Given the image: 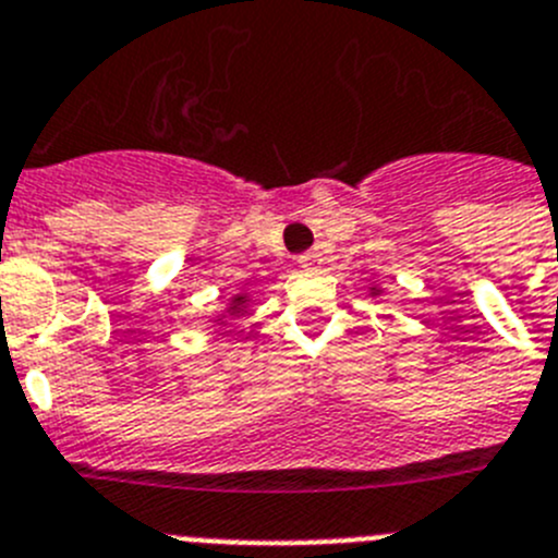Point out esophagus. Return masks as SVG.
Masks as SVG:
<instances>
[{
  "label": "esophagus",
  "mask_w": 558,
  "mask_h": 558,
  "mask_svg": "<svg viewBox=\"0 0 558 558\" xmlns=\"http://www.w3.org/2000/svg\"><path fill=\"white\" fill-rule=\"evenodd\" d=\"M319 260H323V255L316 253V250H308V253L300 255L298 264H300V267H303V269H314L316 264H319Z\"/></svg>",
  "instance_id": "obj_1"
}]
</instances>
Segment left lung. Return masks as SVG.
I'll list each match as a JSON object with an SVG mask.
<instances>
[{"instance_id":"obj_1","label":"left lung","mask_w":558,"mask_h":558,"mask_svg":"<svg viewBox=\"0 0 558 558\" xmlns=\"http://www.w3.org/2000/svg\"><path fill=\"white\" fill-rule=\"evenodd\" d=\"M369 294H373V298H375V294H380V289H375V286H373V289H369Z\"/></svg>"}]
</instances>
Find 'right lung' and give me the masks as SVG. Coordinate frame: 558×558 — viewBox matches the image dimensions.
Instances as JSON below:
<instances>
[{"mask_svg": "<svg viewBox=\"0 0 558 558\" xmlns=\"http://www.w3.org/2000/svg\"><path fill=\"white\" fill-rule=\"evenodd\" d=\"M244 311H247V294H235V298L230 300L228 311H225L222 316H217V319H214V323H217V325H225V316H239V314H244Z\"/></svg>", "mask_w": 558, "mask_h": 558, "instance_id": "add662e5", "label": "right lung"}]
</instances>
